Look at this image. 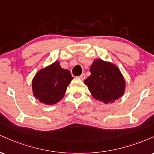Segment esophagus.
<instances>
[{
  "instance_id": "34e87169",
  "label": "esophagus",
  "mask_w": 154,
  "mask_h": 154,
  "mask_svg": "<svg viewBox=\"0 0 154 154\" xmlns=\"http://www.w3.org/2000/svg\"><path fill=\"white\" fill-rule=\"evenodd\" d=\"M85 77H86L85 74V73H82V75H81L80 76H79L78 78H79V79H82V80H83V79H85Z\"/></svg>"
}]
</instances>
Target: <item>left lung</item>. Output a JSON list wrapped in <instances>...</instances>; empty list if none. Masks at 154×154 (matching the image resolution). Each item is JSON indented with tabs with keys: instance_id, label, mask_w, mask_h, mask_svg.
<instances>
[{
	"instance_id": "obj_1",
	"label": "left lung",
	"mask_w": 154,
	"mask_h": 154,
	"mask_svg": "<svg viewBox=\"0 0 154 154\" xmlns=\"http://www.w3.org/2000/svg\"><path fill=\"white\" fill-rule=\"evenodd\" d=\"M90 72L91 75L85 79L84 83L95 100L107 104L123 96L126 82L116 64L97 59L90 67Z\"/></svg>"
}]
</instances>
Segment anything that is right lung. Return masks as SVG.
<instances>
[{
  "label": "right lung",
  "instance_id": "1",
  "mask_svg": "<svg viewBox=\"0 0 154 154\" xmlns=\"http://www.w3.org/2000/svg\"><path fill=\"white\" fill-rule=\"evenodd\" d=\"M73 79L68 69L61 68L59 61H55L35 74L32 81L33 95L40 103L54 105L63 98Z\"/></svg>",
  "mask_w": 154,
  "mask_h": 154
}]
</instances>
